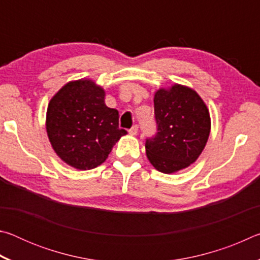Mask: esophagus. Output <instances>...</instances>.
I'll return each instance as SVG.
<instances>
[{
  "label": "esophagus",
  "instance_id": "34e87169",
  "mask_svg": "<svg viewBox=\"0 0 260 260\" xmlns=\"http://www.w3.org/2000/svg\"><path fill=\"white\" fill-rule=\"evenodd\" d=\"M138 132H139V127L136 126V125H134V126L132 127V128L128 131V133H129L131 135H136V134H138Z\"/></svg>",
  "mask_w": 260,
  "mask_h": 260
}]
</instances>
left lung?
<instances>
[{
  "label": "left lung",
  "instance_id": "left-lung-1",
  "mask_svg": "<svg viewBox=\"0 0 260 260\" xmlns=\"http://www.w3.org/2000/svg\"><path fill=\"white\" fill-rule=\"evenodd\" d=\"M157 135L146 153L157 171L172 174L187 169L204 150L211 131L209 109L192 88L174 83L153 96Z\"/></svg>",
  "mask_w": 260,
  "mask_h": 260
}]
</instances>
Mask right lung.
Here are the masks:
<instances>
[{"mask_svg": "<svg viewBox=\"0 0 260 260\" xmlns=\"http://www.w3.org/2000/svg\"><path fill=\"white\" fill-rule=\"evenodd\" d=\"M105 90L91 79L72 80L52 96L47 109L46 129L65 164L80 171L100 166L121 136L119 113L104 102Z\"/></svg>", "mask_w": 260, "mask_h": 260, "instance_id": "obj_1", "label": "right lung"}]
</instances>
